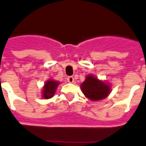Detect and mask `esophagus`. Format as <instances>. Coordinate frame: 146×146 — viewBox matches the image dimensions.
Segmentation results:
<instances>
[{"instance_id": "1", "label": "esophagus", "mask_w": 146, "mask_h": 146, "mask_svg": "<svg viewBox=\"0 0 146 146\" xmlns=\"http://www.w3.org/2000/svg\"><path fill=\"white\" fill-rule=\"evenodd\" d=\"M67 80L69 83H73L74 82V78L73 76H68V78H67Z\"/></svg>"}]
</instances>
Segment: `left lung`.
<instances>
[{"mask_svg": "<svg viewBox=\"0 0 146 146\" xmlns=\"http://www.w3.org/2000/svg\"><path fill=\"white\" fill-rule=\"evenodd\" d=\"M81 88L86 97L94 101L105 98L111 90L109 84L98 80L92 75L87 76L85 81L82 84Z\"/></svg>", "mask_w": 146, "mask_h": 146, "instance_id": "1", "label": "left lung"}]
</instances>
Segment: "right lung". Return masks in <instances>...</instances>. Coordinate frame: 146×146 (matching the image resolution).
<instances>
[{
  "label": "right lung",
  "mask_w": 146,
  "mask_h": 146,
  "mask_svg": "<svg viewBox=\"0 0 146 146\" xmlns=\"http://www.w3.org/2000/svg\"><path fill=\"white\" fill-rule=\"evenodd\" d=\"M59 85V82L54 80H49L45 84L43 87L42 96L45 99H48L54 96L56 90Z\"/></svg>",
  "instance_id": "add662e5"
}]
</instances>
